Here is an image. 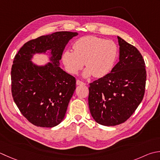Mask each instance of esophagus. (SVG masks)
<instances>
[{
	"instance_id": "1",
	"label": "esophagus",
	"mask_w": 160,
	"mask_h": 160,
	"mask_svg": "<svg viewBox=\"0 0 160 160\" xmlns=\"http://www.w3.org/2000/svg\"><path fill=\"white\" fill-rule=\"evenodd\" d=\"M76 84H77V85H84L85 83H84L83 82H82V81H80L79 80H76Z\"/></svg>"
}]
</instances>
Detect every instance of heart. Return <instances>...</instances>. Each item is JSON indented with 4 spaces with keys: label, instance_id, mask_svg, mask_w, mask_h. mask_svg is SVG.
<instances>
[{
    "label": "heart",
    "instance_id": "1",
    "mask_svg": "<svg viewBox=\"0 0 160 160\" xmlns=\"http://www.w3.org/2000/svg\"><path fill=\"white\" fill-rule=\"evenodd\" d=\"M73 51H65L62 60L66 69L71 74H77L83 67L84 78L93 75L104 77L111 71L117 56V46L112 41L96 36H87L78 39L73 46Z\"/></svg>",
    "mask_w": 160,
    "mask_h": 160
}]
</instances>
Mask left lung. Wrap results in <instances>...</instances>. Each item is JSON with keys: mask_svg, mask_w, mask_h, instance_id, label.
Returning a JSON list of instances; mask_svg holds the SVG:
<instances>
[{"mask_svg": "<svg viewBox=\"0 0 160 160\" xmlns=\"http://www.w3.org/2000/svg\"><path fill=\"white\" fill-rule=\"evenodd\" d=\"M119 61L105 76L89 84L90 113L97 123L114 126L129 118L142 101L146 71L139 51L119 36Z\"/></svg>", "mask_w": 160, "mask_h": 160, "instance_id": "obj_1", "label": "left lung"}]
</instances>
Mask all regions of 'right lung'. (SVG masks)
I'll list each match as a JSON object with an SVG mask.
<instances>
[{"label":"right lung","mask_w":160,"mask_h":160,"mask_svg":"<svg viewBox=\"0 0 160 160\" xmlns=\"http://www.w3.org/2000/svg\"><path fill=\"white\" fill-rule=\"evenodd\" d=\"M77 32H54L25 43L15 55L11 71L14 101L31 123L52 128L63 121L76 89V78L60 68L66 46ZM47 55L49 62L39 65L33 56Z\"/></svg>","instance_id":"add662e5"}]
</instances>
